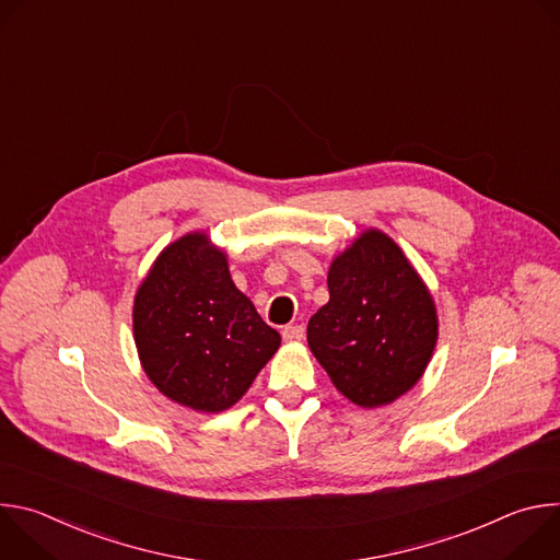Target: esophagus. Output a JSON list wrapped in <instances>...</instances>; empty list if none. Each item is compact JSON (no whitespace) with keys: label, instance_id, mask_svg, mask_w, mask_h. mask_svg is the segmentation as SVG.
Here are the masks:
<instances>
[{"label":"esophagus","instance_id":"obj_1","mask_svg":"<svg viewBox=\"0 0 560 560\" xmlns=\"http://www.w3.org/2000/svg\"><path fill=\"white\" fill-rule=\"evenodd\" d=\"M281 335H283V341L294 343V341H301V339H303L305 330H303L301 326H285V328L281 330Z\"/></svg>","mask_w":560,"mask_h":560}]
</instances>
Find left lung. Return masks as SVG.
I'll use <instances>...</instances> for the list:
<instances>
[{
  "mask_svg": "<svg viewBox=\"0 0 560 560\" xmlns=\"http://www.w3.org/2000/svg\"><path fill=\"white\" fill-rule=\"evenodd\" d=\"M330 301L307 322V346L359 408L389 406L423 376L439 339L436 303L392 236L363 230L328 270Z\"/></svg>",
  "mask_w": 560,
  "mask_h": 560,
  "instance_id": "left-lung-1",
  "label": "left lung"
}]
</instances>
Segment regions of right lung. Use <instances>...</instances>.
Instances as JSON below:
<instances>
[{"instance_id":"obj_1","label":"right lung","mask_w":560,"mask_h":560,"mask_svg":"<svg viewBox=\"0 0 560 560\" xmlns=\"http://www.w3.org/2000/svg\"><path fill=\"white\" fill-rule=\"evenodd\" d=\"M132 332L152 385L206 415L232 408L281 346L201 230L159 253L135 294Z\"/></svg>"}]
</instances>
